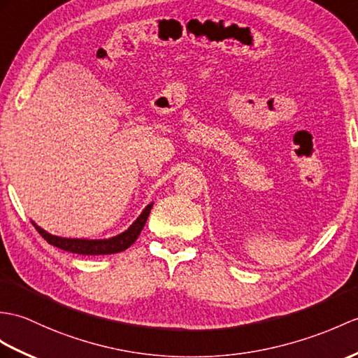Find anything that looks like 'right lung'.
<instances>
[{"label":"right lung","instance_id":"add662e5","mask_svg":"<svg viewBox=\"0 0 358 358\" xmlns=\"http://www.w3.org/2000/svg\"><path fill=\"white\" fill-rule=\"evenodd\" d=\"M152 204H148L143 212L138 215V218L131 224L128 230H124L123 234L108 238V239H79V238H61V236H55L50 235L48 231L44 229H41L36 226L35 222L31 221L33 226L39 231V235L43 236L48 244H52L61 250L65 252H71V253H78V255H113V253H119L127 250L128 247L136 243V239L138 238L141 229L145 227L146 220L149 217V212L152 209Z\"/></svg>","mask_w":358,"mask_h":358}]
</instances>
